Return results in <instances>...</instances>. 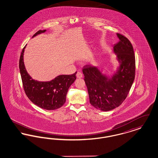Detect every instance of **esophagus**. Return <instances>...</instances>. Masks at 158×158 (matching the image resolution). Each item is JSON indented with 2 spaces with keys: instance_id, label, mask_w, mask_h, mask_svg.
<instances>
[{
  "instance_id": "34e87169",
  "label": "esophagus",
  "mask_w": 158,
  "mask_h": 158,
  "mask_svg": "<svg viewBox=\"0 0 158 158\" xmlns=\"http://www.w3.org/2000/svg\"><path fill=\"white\" fill-rule=\"evenodd\" d=\"M76 77L77 78H82V74L81 72H77L76 73Z\"/></svg>"
}]
</instances>
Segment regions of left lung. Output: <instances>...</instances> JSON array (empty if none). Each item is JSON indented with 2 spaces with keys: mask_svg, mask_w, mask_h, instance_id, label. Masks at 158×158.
Masks as SVG:
<instances>
[{
  "mask_svg": "<svg viewBox=\"0 0 158 158\" xmlns=\"http://www.w3.org/2000/svg\"><path fill=\"white\" fill-rule=\"evenodd\" d=\"M119 42L114 46L120 66L111 77L102 74L95 66L82 69L90 104L108 111L118 107L127 98L135 77V56L133 46L125 36L117 33Z\"/></svg>",
  "mask_w": 158,
  "mask_h": 158,
  "instance_id": "8db88e82",
  "label": "left lung"
}]
</instances>
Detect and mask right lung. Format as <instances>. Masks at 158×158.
I'll use <instances>...</instances> for the list:
<instances>
[{
	"mask_svg": "<svg viewBox=\"0 0 158 158\" xmlns=\"http://www.w3.org/2000/svg\"><path fill=\"white\" fill-rule=\"evenodd\" d=\"M44 30H39L32 37ZM26 45L21 53L19 67L24 91L31 101L35 105L47 110H53L61 107L66 102V95L70 85L76 79L75 73L70 75H59L49 82L35 81L27 73L24 63L23 53Z\"/></svg>",
	"mask_w": 158,
	"mask_h": 158,
	"instance_id": "obj_1",
	"label": "right lung"
}]
</instances>
